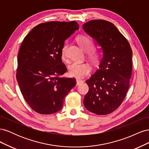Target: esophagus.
<instances>
[{"mask_svg": "<svg viewBox=\"0 0 149 149\" xmlns=\"http://www.w3.org/2000/svg\"><path fill=\"white\" fill-rule=\"evenodd\" d=\"M83 83V81L79 79H76V85H79Z\"/></svg>", "mask_w": 149, "mask_h": 149, "instance_id": "34e87169", "label": "esophagus"}]
</instances>
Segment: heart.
<instances>
[{
	"instance_id": "heart-1",
	"label": "heart",
	"mask_w": 149,
	"mask_h": 149,
	"mask_svg": "<svg viewBox=\"0 0 149 149\" xmlns=\"http://www.w3.org/2000/svg\"><path fill=\"white\" fill-rule=\"evenodd\" d=\"M76 41L80 47L83 50L88 53V56L90 60L93 62H97L100 58V55L97 51L93 50L94 43L92 40L86 36L80 35L76 38ZM68 47V43H65L63 46L61 51V56L66 57V52ZM91 71V67L87 63L73 62L69 66V74L70 76L77 78H81L88 74Z\"/></svg>"
}]
</instances>
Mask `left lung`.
<instances>
[{
  "label": "left lung",
  "mask_w": 149,
  "mask_h": 149,
  "mask_svg": "<svg viewBox=\"0 0 149 149\" xmlns=\"http://www.w3.org/2000/svg\"><path fill=\"white\" fill-rule=\"evenodd\" d=\"M83 29L103 52L98 69L86 81L89 91L84 105L97 115H106L118 109L127 94L132 74V52L127 39L111 22L93 20L85 23Z\"/></svg>",
  "instance_id": "8db88e82"
}]
</instances>
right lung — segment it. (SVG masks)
<instances>
[{
    "label": "right lung",
    "mask_w": 149,
    "mask_h": 149,
    "mask_svg": "<svg viewBox=\"0 0 149 149\" xmlns=\"http://www.w3.org/2000/svg\"><path fill=\"white\" fill-rule=\"evenodd\" d=\"M78 29L75 21L46 22L35 26L22 43L17 81L26 102L39 114L61 109L65 96L76 84L74 78L61 77L67 69L61 51L65 40Z\"/></svg>",
    "instance_id": "obj_1"
}]
</instances>
